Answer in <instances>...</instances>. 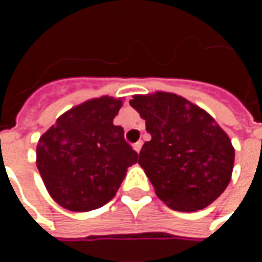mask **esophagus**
Listing matches in <instances>:
<instances>
[{
  "instance_id": "obj_1",
  "label": "esophagus",
  "mask_w": 262,
  "mask_h": 262,
  "mask_svg": "<svg viewBox=\"0 0 262 262\" xmlns=\"http://www.w3.org/2000/svg\"><path fill=\"white\" fill-rule=\"evenodd\" d=\"M142 146H143V142L140 140V142H137V143H135V144H133V148L136 150L137 153H140V148H142Z\"/></svg>"
}]
</instances>
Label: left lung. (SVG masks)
Wrapping results in <instances>:
<instances>
[{
    "label": "left lung",
    "mask_w": 262,
    "mask_h": 262,
    "mask_svg": "<svg viewBox=\"0 0 262 262\" xmlns=\"http://www.w3.org/2000/svg\"><path fill=\"white\" fill-rule=\"evenodd\" d=\"M129 103L151 135L139 164L157 196L180 212H195L216 201L230 182L234 148L213 118L171 92L135 95Z\"/></svg>",
    "instance_id": "1"
}]
</instances>
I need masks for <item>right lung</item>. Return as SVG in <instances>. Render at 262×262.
<instances>
[{
	"label": "right lung",
	"mask_w": 262,
	"mask_h": 262,
	"mask_svg": "<svg viewBox=\"0 0 262 262\" xmlns=\"http://www.w3.org/2000/svg\"><path fill=\"white\" fill-rule=\"evenodd\" d=\"M122 99L101 97L77 105L37 143L36 165L50 196L73 212L103 206L116 195L139 154L114 125Z\"/></svg>",
	"instance_id": "1"
}]
</instances>
